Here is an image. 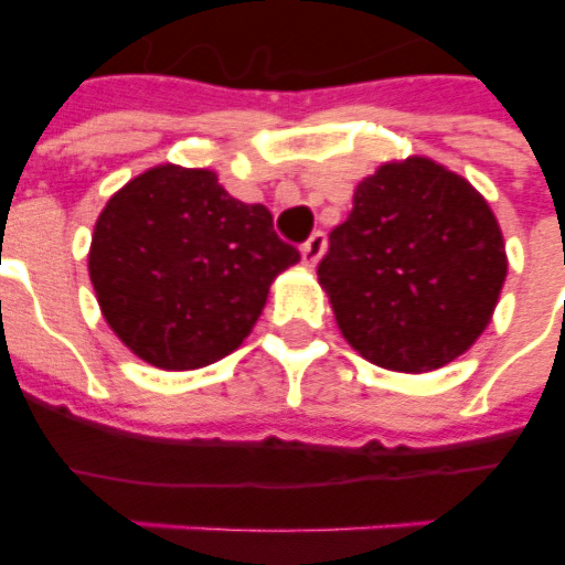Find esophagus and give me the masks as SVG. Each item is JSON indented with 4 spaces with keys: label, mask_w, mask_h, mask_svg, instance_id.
Listing matches in <instances>:
<instances>
[{
    "label": "esophagus",
    "mask_w": 565,
    "mask_h": 565,
    "mask_svg": "<svg viewBox=\"0 0 565 565\" xmlns=\"http://www.w3.org/2000/svg\"><path fill=\"white\" fill-rule=\"evenodd\" d=\"M326 234H322V231H313V234L301 243V260L308 266H317L319 257L326 255Z\"/></svg>",
    "instance_id": "1"
}]
</instances>
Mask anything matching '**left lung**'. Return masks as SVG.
I'll use <instances>...</instances> for the list:
<instances>
[{"mask_svg": "<svg viewBox=\"0 0 565 565\" xmlns=\"http://www.w3.org/2000/svg\"><path fill=\"white\" fill-rule=\"evenodd\" d=\"M337 326L366 361L430 372L481 337L508 275L490 204L428 158L358 184L317 266Z\"/></svg>", "mask_w": 565, "mask_h": 565, "instance_id": "obj_1", "label": "left lung"}]
</instances>
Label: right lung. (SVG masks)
Wrapping results in <instances>:
<instances>
[{
    "label": "right lung",
    "instance_id": "obj_1",
    "mask_svg": "<svg viewBox=\"0 0 565 565\" xmlns=\"http://www.w3.org/2000/svg\"><path fill=\"white\" fill-rule=\"evenodd\" d=\"M299 260L264 204H246L207 170L154 167L102 211L90 281L122 343L161 370H199L231 354Z\"/></svg>",
    "mask_w": 565,
    "mask_h": 565
}]
</instances>
